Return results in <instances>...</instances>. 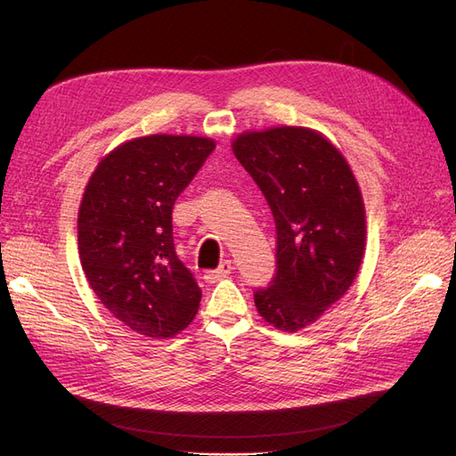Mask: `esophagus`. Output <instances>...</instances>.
<instances>
[{"label": "esophagus", "mask_w": 456, "mask_h": 456, "mask_svg": "<svg viewBox=\"0 0 456 456\" xmlns=\"http://www.w3.org/2000/svg\"><path fill=\"white\" fill-rule=\"evenodd\" d=\"M232 270H233L232 260H224L223 265H220L216 270H209V272H205V273H203V280H205L207 283H216V281H220V280L228 278V275L232 273Z\"/></svg>", "instance_id": "obj_1"}]
</instances>
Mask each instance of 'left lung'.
Listing matches in <instances>:
<instances>
[{"instance_id": "8db88e82", "label": "left lung", "mask_w": 456, "mask_h": 456, "mask_svg": "<svg viewBox=\"0 0 456 456\" xmlns=\"http://www.w3.org/2000/svg\"><path fill=\"white\" fill-rule=\"evenodd\" d=\"M232 150L278 232V270L255 293V306L275 329L297 333L337 305L360 272L367 238L360 184L342 151L308 127L245 131Z\"/></svg>"}]
</instances>
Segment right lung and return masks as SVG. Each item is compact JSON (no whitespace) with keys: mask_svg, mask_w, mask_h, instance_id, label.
I'll return each instance as SVG.
<instances>
[{"mask_svg":"<svg viewBox=\"0 0 456 456\" xmlns=\"http://www.w3.org/2000/svg\"><path fill=\"white\" fill-rule=\"evenodd\" d=\"M213 150L207 136H139L106 154L86 186L81 268L106 310L134 333L171 338L198 314L201 289L176 256L171 215Z\"/></svg>","mask_w":456,"mask_h":456,"instance_id":"1","label":"right lung"}]
</instances>
